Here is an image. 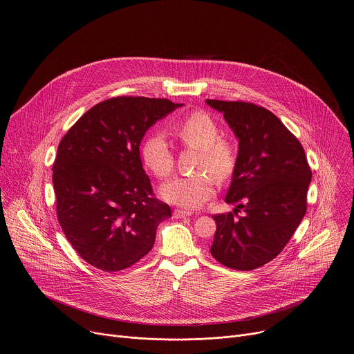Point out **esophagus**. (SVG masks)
Here are the masks:
<instances>
[{"label":"esophagus","mask_w":354,"mask_h":354,"mask_svg":"<svg viewBox=\"0 0 354 354\" xmlns=\"http://www.w3.org/2000/svg\"><path fill=\"white\" fill-rule=\"evenodd\" d=\"M189 216H192V212H189V211H183V209H175L174 211L175 218H183V217H189Z\"/></svg>","instance_id":"obj_1"}]
</instances>
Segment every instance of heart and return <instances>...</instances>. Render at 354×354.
Returning a JSON list of instances; mask_svg holds the SVG:
<instances>
[{"label": "heart", "instance_id": "1", "mask_svg": "<svg viewBox=\"0 0 354 354\" xmlns=\"http://www.w3.org/2000/svg\"><path fill=\"white\" fill-rule=\"evenodd\" d=\"M172 134L179 142L200 150L197 171L200 174L178 176L161 187V196L171 204L183 208H198L216 193V182L231 178L238 162V146L230 137L220 136V127L212 116L196 111L178 120ZM143 164L158 178L167 179L175 168V154L161 133L149 134L141 146Z\"/></svg>", "mask_w": 354, "mask_h": 354}]
</instances>
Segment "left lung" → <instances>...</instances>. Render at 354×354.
Returning <instances> with one entry per match:
<instances>
[{
	"instance_id": "obj_1",
	"label": "left lung",
	"mask_w": 354,
	"mask_h": 354,
	"mask_svg": "<svg viewBox=\"0 0 354 354\" xmlns=\"http://www.w3.org/2000/svg\"><path fill=\"white\" fill-rule=\"evenodd\" d=\"M207 102L223 112L239 140L225 196V203L236 208L213 214L211 253L224 267L252 271L274 260L299 225L312 171L302 145L271 111L245 101Z\"/></svg>"
}]
</instances>
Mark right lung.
<instances>
[{
	"label": "right lung",
	"mask_w": 354,
	"mask_h": 354,
	"mask_svg": "<svg viewBox=\"0 0 354 354\" xmlns=\"http://www.w3.org/2000/svg\"><path fill=\"white\" fill-rule=\"evenodd\" d=\"M182 104L120 95L88 109L60 141L53 162L57 220L90 266L116 272L146 256L171 217L142 167L146 130Z\"/></svg>",
	"instance_id": "add662e5"
}]
</instances>
